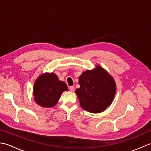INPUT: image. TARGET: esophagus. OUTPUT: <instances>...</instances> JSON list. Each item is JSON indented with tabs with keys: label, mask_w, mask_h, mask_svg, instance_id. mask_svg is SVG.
<instances>
[{
	"label": "esophagus",
	"mask_w": 151,
	"mask_h": 151,
	"mask_svg": "<svg viewBox=\"0 0 151 151\" xmlns=\"http://www.w3.org/2000/svg\"><path fill=\"white\" fill-rule=\"evenodd\" d=\"M69 90L70 91H74V90H75V87H74V86H70Z\"/></svg>",
	"instance_id": "1"
}]
</instances>
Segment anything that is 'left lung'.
<instances>
[{"instance_id":"1","label":"left lung","mask_w":151,"mask_h":151,"mask_svg":"<svg viewBox=\"0 0 151 151\" xmlns=\"http://www.w3.org/2000/svg\"><path fill=\"white\" fill-rule=\"evenodd\" d=\"M81 87L75 93L81 107L91 113L97 114L110 106L116 93L114 78L101 65L83 72L79 76Z\"/></svg>"}]
</instances>
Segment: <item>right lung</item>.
<instances>
[{
    "mask_svg": "<svg viewBox=\"0 0 151 151\" xmlns=\"http://www.w3.org/2000/svg\"><path fill=\"white\" fill-rule=\"evenodd\" d=\"M68 91L66 84L54 73L41 74L35 81L33 88L34 100L40 106L52 108L58 102L62 93Z\"/></svg>",
    "mask_w": 151,
    "mask_h": 151,
    "instance_id": "1",
    "label": "right lung"
}]
</instances>
